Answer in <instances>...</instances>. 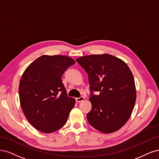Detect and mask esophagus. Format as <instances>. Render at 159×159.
I'll use <instances>...</instances> for the list:
<instances>
[{"mask_svg": "<svg viewBox=\"0 0 159 159\" xmlns=\"http://www.w3.org/2000/svg\"><path fill=\"white\" fill-rule=\"evenodd\" d=\"M84 100V98L83 96H80L79 98H76V102H80L82 101H83Z\"/></svg>", "mask_w": 159, "mask_h": 159, "instance_id": "1", "label": "esophagus"}]
</instances>
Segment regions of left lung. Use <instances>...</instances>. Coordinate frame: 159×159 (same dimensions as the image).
<instances>
[{
  "mask_svg": "<svg viewBox=\"0 0 159 159\" xmlns=\"http://www.w3.org/2000/svg\"><path fill=\"white\" fill-rule=\"evenodd\" d=\"M88 74L92 109L86 115L91 126L104 134L118 129L134 110L136 89L133 74L122 60L109 54L76 59ZM94 91H98L95 95Z\"/></svg>",
  "mask_w": 159,
  "mask_h": 159,
  "instance_id": "1",
  "label": "left lung"
}]
</instances>
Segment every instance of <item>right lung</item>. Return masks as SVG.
<instances>
[{
	"label": "right lung",
	"mask_w": 159,
	"mask_h": 159,
	"mask_svg": "<svg viewBox=\"0 0 159 159\" xmlns=\"http://www.w3.org/2000/svg\"><path fill=\"white\" fill-rule=\"evenodd\" d=\"M75 61L65 55H42L25 70L19 84L20 105L35 129L50 134L67 121L75 99L69 97L62 75Z\"/></svg>",
	"instance_id": "add662e5"
}]
</instances>
